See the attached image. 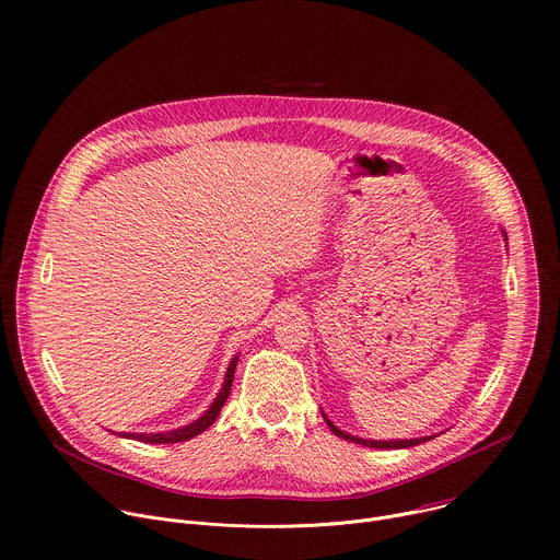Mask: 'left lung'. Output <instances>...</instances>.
Instances as JSON below:
<instances>
[{
  "label": "left lung",
  "instance_id": "8db88e82",
  "mask_svg": "<svg viewBox=\"0 0 560 560\" xmlns=\"http://www.w3.org/2000/svg\"><path fill=\"white\" fill-rule=\"evenodd\" d=\"M505 242H508V234L503 232ZM326 423L330 425V430L339 436V439H346V441H352V443H359V445H365V447H374V450H404V447H412V445H419V443H425L434 436H421V439H389V441H374V439H361V436H354V434H348L343 430H339L326 415H324Z\"/></svg>",
  "mask_w": 560,
  "mask_h": 560
}]
</instances>
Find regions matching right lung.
<instances>
[{"mask_svg": "<svg viewBox=\"0 0 560 560\" xmlns=\"http://www.w3.org/2000/svg\"><path fill=\"white\" fill-rule=\"evenodd\" d=\"M236 361H238V354L232 357V361H230V365H228V370H225L223 385H221L219 394L214 396V401L210 404V408H208L197 421H192V423H188V425H182V428H177V430H168V432H154V434H152V432H150V434H145V432H119V436H124V439H135V441H141V443H179V441H190V439H195L197 434L206 432V430L217 421V417H219V412H221V408H223V404H225V398H228V394H230Z\"/></svg>", "mask_w": 560, "mask_h": 560, "instance_id": "1", "label": "right lung"}]
</instances>
